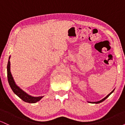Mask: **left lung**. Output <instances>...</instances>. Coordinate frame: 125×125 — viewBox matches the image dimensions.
<instances>
[{"mask_svg": "<svg viewBox=\"0 0 125 125\" xmlns=\"http://www.w3.org/2000/svg\"><path fill=\"white\" fill-rule=\"evenodd\" d=\"M113 91H114V90H112V92H110V94H108V95H107V96H106L105 97H104V99H102L101 100H100V101H98V102H89V103H92V104H99V103H100V102H102L104 101V100H105V99H106L107 97H109V95H110V94H112V93Z\"/></svg>", "mask_w": 125, "mask_h": 125, "instance_id": "left-lung-1", "label": "left lung"}]
</instances>
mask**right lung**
Segmentation results:
<instances>
[{
  "instance_id": "1",
  "label": "right lung",
  "mask_w": 125,
  "mask_h": 125,
  "mask_svg": "<svg viewBox=\"0 0 125 125\" xmlns=\"http://www.w3.org/2000/svg\"><path fill=\"white\" fill-rule=\"evenodd\" d=\"M10 57H9V59ZM7 71H8V79L9 83L10 86L12 89L13 92L18 96L21 99H22L24 102L28 103H31V104H34V103L37 102L39 101L42 98L43 96L39 97H33L25 93V92L23 91L21 89H20L16 84H15V81H14L13 79L12 76V74L10 73V61H8V66H7Z\"/></svg>"
}]
</instances>
